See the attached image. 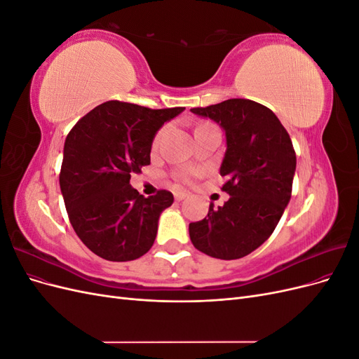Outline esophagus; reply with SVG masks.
Returning a JSON list of instances; mask_svg holds the SVG:
<instances>
[{"label":"esophagus","mask_w":359,"mask_h":359,"mask_svg":"<svg viewBox=\"0 0 359 359\" xmlns=\"http://www.w3.org/2000/svg\"><path fill=\"white\" fill-rule=\"evenodd\" d=\"M173 196H175V201L177 202H181V201H184L187 198V193H184V191H175V194H173Z\"/></svg>","instance_id":"34e87169"}]
</instances>
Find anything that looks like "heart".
Segmentation results:
<instances>
[{
  "label": "heart",
  "instance_id": "b5f03b06",
  "mask_svg": "<svg viewBox=\"0 0 359 359\" xmlns=\"http://www.w3.org/2000/svg\"><path fill=\"white\" fill-rule=\"evenodd\" d=\"M201 127H205V126H201ZM166 132H168V127L165 126V127H161L158 132L156 133V136H154V139H153V148L156 149V148H158V145H160V142H161V139L165 137V135H166ZM196 170H193V169H190V170H186L181 175V178H182V181H186V182H190L191 181V178L196 175Z\"/></svg>",
  "mask_w": 359,
  "mask_h": 359
}]
</instances>
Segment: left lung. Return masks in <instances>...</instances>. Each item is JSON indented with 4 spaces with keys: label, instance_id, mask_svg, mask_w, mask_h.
Masks as SVG:
<instances>
[{
    "label": "left lung",
    "instance_id": "1",
    "mask_svg": "<svg viewBox=\"0 0 359 359\" xmlns=\"http://www.w3.org/2000/svg\"><path fill=\"white\" fill-rule=\"evenodd\" d=\"M191 112L226 132L220 175L227 178L222 190L231 198L219 208L211 202L208 215L190 223V240L217 259L244 257L274 232L290 201L295 149L276 114L253 100L229 99Z\"/></svg>",
    "mask_w": 359,
    "mask_h": 359
}]
</instances>
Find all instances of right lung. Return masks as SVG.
<instances>
[{
	"instance_id": "1",
	"label": "right lung",
	"mask_w": 359,
	"mask_h": 359,
	"mask_svg": "<svg viewBox=\"0 0 359 359\" xmlns=\"http://www.w3.org/2000/svg\"><path fill=\"white\" fill-rule=\"evenodd\" d=\"M184 109L111 100L69 132L60 187L76 235L97 256L127 262L153 247L158 217L173 203V194L158 190L145 198L130 186V177L151 163L157 130Z\"/></svg>"
}]
</instances>
